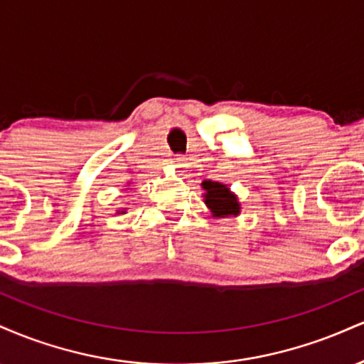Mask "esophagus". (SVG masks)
I'll return each instance as SVG.
<instances>
[{
    "mask_svg": "<svg viewBox=\"0 0 364 364\" xmlns=\"http://www.w3.org/2000/svg\"><path fill=\"white\" fill-rule=\"evenodd\" d=\"M183 162H185V159H183L181 156H178L176 159H174V164H176L178 168H181V166H183Z\"/></svg>",
    "mask_w": 364,
    "mask_h": 364,
    "instance_id": "1",
    "label": "esophagus"
}]
</instances>
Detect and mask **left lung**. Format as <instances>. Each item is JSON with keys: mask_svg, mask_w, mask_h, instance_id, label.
<instances>
[{"mask_svg": "<svg viewBox=\"0 0 364 364\" xmlns=\"http://www.w3.org/2000/svg\"><path fill=\"white\" fill-rule=\"evenodd\" d=\"M202 188L205 190V193H203L205 205L210 208L212 215L214 217H236L241 212L237 196L229 190L228 185L205 179V181L202 183Z\"/></svg>", "mask_w": 364, "mask_h": 364, "instance_id": "8db88e82", "label": "left lung"}]
</instances>
